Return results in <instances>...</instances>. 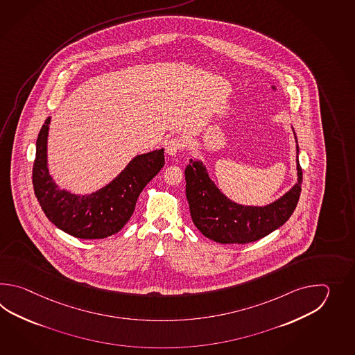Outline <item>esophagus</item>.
<instances>
[{
  "instance_id": "1",
  "label": "esophagus",
  "mask_w": 355,
  "mask_h": 355,
  "mask_svg": "<svg viewBox=\"0 0 355 355\" xmlns=\"http://www.w3.org/2000/svg\"><path fill=\"white\" fill-rule=\"evenodd\" d=\"M185 147H187V141L182 137H171L165 142V152L170 156H175L178 152L182 151Z\"/></svg>"
}]
</instances>
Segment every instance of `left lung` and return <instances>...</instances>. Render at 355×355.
I'll return each mask as SVG.
<instances>
[{"mask_svg":"<svg viewBox=\"0 0 355 355\" xmlns=\"http://www.w3.org/2000/svg\"><path fill=\"white\" fill-rule=\"evenodd\" d=\"M298 152V146H297ZM298 182L265 207L234 203L223 196L200 161L190 159L185 168L187 199L196 228L219 243H248L263 239L287 222L300 200L302 168L297 159Z\"/></svg>","mask_w":355,"mask_h":355,"instance_id":"1","label":"left lung"}]
</instances>
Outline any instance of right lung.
I'll list each match as a JSON object with an SVG mask.
<instances>
[{"label": "right lung", "instance_id": "1", "mask_svg": "<svg viewBox=\"0 0 355 355\" xmlns=\"http://www.w3.org/2000/svg\"><path fill=\"white\" fill-rule=\"evenodd\" d=\"M51 118L39 132L33 165L34 193L46 218L66 234L83 240L105 239L119 232L132 217L144 187L165 165L164 148L139 155L109 185L90 196L58 188L46 167V138Z\"/></svg>", "mask_w": 355, "mask_h": 355}]
</instances>
